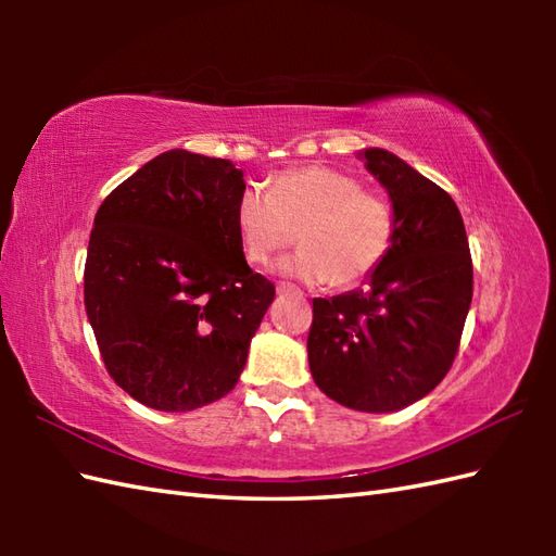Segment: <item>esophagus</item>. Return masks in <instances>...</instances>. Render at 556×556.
<instances>
[{
	"label": "esophagus",
	"instance_id": "esophagus-1",
	"mask_svg": "<svg viewBox=\"0 0 556 556\" xmlns=\"http://www.w3.org/2000/svg\"><path fill=\"white\" fill-rule=\"evenodd\" d=\"M277 291H279V293H289V291H299V287L291 285V281H279Z\"/></svg>",
	"mask_w": 556,
	"mask_h": 556
}]
</instances>
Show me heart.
Segmentation results:
<instances>
[{
    "label": "heart",
    "mask_w": 556,
    "mask_h": 556,
    "mask_svg": "<svg viewBox=\"0 0 556 556\" xmlns=\"http://www.w3.org/2000/svg\"><path fill=\"white\" fill-rule=\"evenodd\" d=\"M236 231L253 265H265L296 231L301 251L277 263L281 275L353 287L392 251L396 212L353 176L311 164L275 176L267 193L248 186L236 203Z\"/></svg>",
    "instance_id": "b5f03b06"
}]
</instances>
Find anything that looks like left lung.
Masks as SVG:
<instances>
[{"mask_svg":"<svg viewBox=\"0 0 556 556\" xmlns=\"http://www.w3.org/2000/svg\"><path fill=\"white\" fill-rule=\"evenodd\" d=\"M361 157L394 205V245L365 289L313 299L308 363L337 404L389 413L430 394L452 368L473 260L452 195L382 148Z\"/></svg>","mask_w":556,"mask_h":556,"instance_id":"obj_1","label":"left lung"}]
</instances>
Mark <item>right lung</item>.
Segmentation results:
<instances>
[{
  "mask_svg": "<svg viewBox=\"0 0 556 556\" xmlns=\"http://www.w3.org/2000/svg\"><path fill=\"white\" fill-rule=\"evenodd\" d=\"M229 160L162 152L104 198L83 299L100 356L128 396L184 413L229 394L275 285L245 263Z\"/></svg>",
  "mask_w": 556,
  "mask_h": 556,
  "instance_id": "obj_1",
  "label": "right lung"
}]
</instances>
